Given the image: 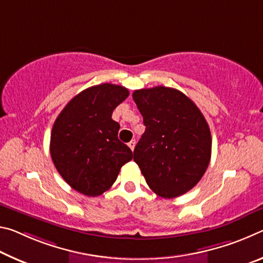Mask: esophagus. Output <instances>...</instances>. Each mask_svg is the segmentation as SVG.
Returning a JSON list of instances; mask_svg holds the SVG:
<instances>
[{
    "instance_id": "obj_1",
    "label": "esophagus",
    "mask_w": 263,
    "mask_h": 263,
    "mask_svg": "<svg viewBox=\"0 0 263 263\" xmlns=\"http://www.w3.org/2000/svg\"><path fill=\"white\" fill-rule=\"evenodd\" d=\"M135 144H136V142H135V140H132L130 142H129L128 143V147L130 148L132 150H134V148H135Z\"/></svg>"
}]
</instances>
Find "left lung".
<instances>
[{
  "label": "left lung",
  "mask_w": 263,
  "mask_h": 263,
  "mask_svg": "<svg viewBox=\"0 0 263 263\" xmlns=\"http://www.w3.org/2000/svg\"><path fill=\"white\" fill-rule=\"evenodd\" d=\"M133 99L145 126L134 161L156 195L167 199L184 195L211 160L212 139L204 115L184 93L164 86L137 89Z\"/></svg>",
  "instance_id": "left-lung-1"
}]
</instances>
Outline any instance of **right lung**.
Masks as SVG:
<instances>
[{
    "instance_id": "add662e5",
    "label": "right lung",
    "mask_w": 263,
    "mask_h": 263,
    "mask_svg": "<svg viewBox=\"0 0 263 263\" xmlns=\"http://www.w3.org/2000/svg\"><path fill=\"white\" fill-rule=\"evenodd\" d=\"M129 96L120 85L84 89L67 103L53 123L50 154L55 169L76 191L97 197L114 184L122 165L133 158L119 140L113 110Z\"/></svg>"
}]
</instances>
